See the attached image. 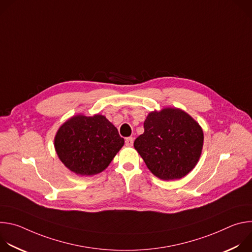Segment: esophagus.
Segmentation results:
<instances>
[{
  "label": "esophagus",
  "mask_w": 252,
  "mask_h": 252,
  "mask_svg": "<svg viewBox=\"0 0 252 252\" xmlns=\"http://www.w3.org/2000/svg\"><path fill=\"white\" fill-rule=\"evenodd\" d=\"M133 145V138L132 137H126V146L131 147Z\"/></svg>",
  "instance_id": "obj_1"
}]
</instances>
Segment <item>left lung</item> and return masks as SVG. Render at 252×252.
<instances>
[{
    "instance_id": "obj_1",
    "label": "left lung",
    "mask_w": 252,
    "mask_h": 252,
    "mask_svg": "<svg viewBox=\"0 0 252 252\" xmlns=\"http://www.w3.org/2000/svg\"><path fill=\"white\" fill-rule=\"evenodd\" d=\"M145 132L133 147L148 168L162 181L179 179L189 173L199 160L203 131L198 123L177 107L151 112Z\"/></svg>"
}]
</instances>
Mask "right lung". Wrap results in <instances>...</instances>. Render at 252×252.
Returning <instances> with one entry per match:
<instances>
[{
    "label": "right lung",
    "mask_w": 252,
    "mask_h": 252,
    "mask_svg": "<svg viewBox=\"0 0 252 252\" xmlns=\"http://www.w3.org/2000/svg\"><path fill=\"white\" fill-rule=\"evenodd\" d=\"M55 150L66 168L81 176L103 171L125 145L117 127L102 115H77L58 129Z\"/></svg>",
    "instance_id": "obj_1"
}]
</instances>
